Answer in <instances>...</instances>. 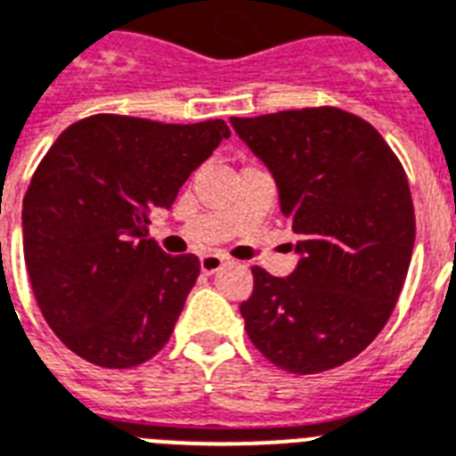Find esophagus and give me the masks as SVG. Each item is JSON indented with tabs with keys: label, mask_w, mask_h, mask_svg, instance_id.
<instances>
[{
	"label": "esophagus",
	"mask_w": 456,
	"mask_h": 456,
	"mask_svg": "<svg viewBox=\"0 0 456 456\" xmlns=\"http://www.w3.org/2000/svg\"><path fill=\"white\" fill-rule=\"evenodd\" d=\"M225 258L218 256V254H205V256H200V268L205 275H211V273H216L218 268H224Z\"/></svg>",
	"instance_id": "esophagus-1"
}]
</instances>
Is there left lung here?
Listing matches in <instances>:
<instances>
[{
  "mask_svg": "<svg viewBox=\"0 0 456 456\" xmlns=\"http://www.w3.org/2000/svg\"><path fill=\"white\" fill-rule=\"evenodd\" d=\"M231 125L273 171L301 254L289 278L251 268L247 334L285 372L334 370L372 344L405 285L417 231L405 169L370 122L330 105Z\"/></svg>",
  "mask_w": 456,
  "mask_h": 456,
  "instance_id": "1",
  "label": "left lung"
}]
</instances>
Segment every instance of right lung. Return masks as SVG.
Segmentation results:
<instances>
[{"label":"right lung","mask_w":456,"mask_h":456,"mask_svg":"<svg viewBox=\"0 0 456 456\" xmlns=\"http://www.w3.org/2000/svg\"><path fill=\"white\" fill-rule=\"evenodd\" d=\"M231 129L91 115L56 138L23 200V251L39 311L79 358L129 370L158 355L200 275L195 254L148 238Z\"/></svg>","instance_id":"add662e5"}]
</instances>
